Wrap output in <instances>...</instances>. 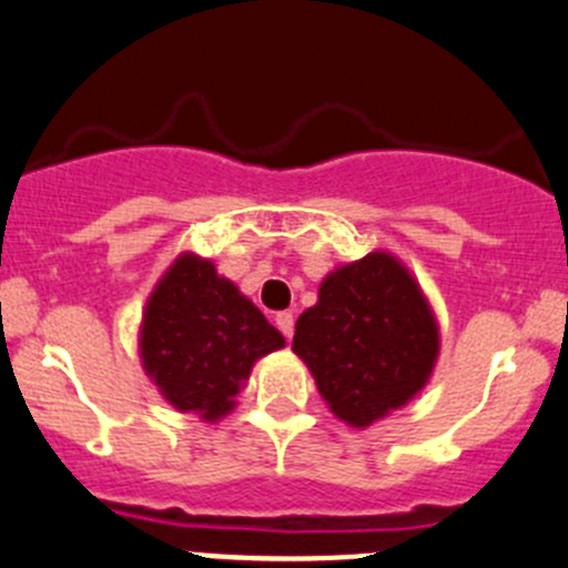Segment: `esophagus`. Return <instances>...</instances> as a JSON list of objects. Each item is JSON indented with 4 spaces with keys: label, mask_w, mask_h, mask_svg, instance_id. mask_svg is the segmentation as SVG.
Segmentation results:
<instances>
[{
    "label": "esophagus",
    "mask_w": 568,
    "mask_h": 568,
    "mask_svg": "<svg viewBox=\"0 0 568 568\" xmlns=\"http://www.w3.org/2000/svg\"><path fill=\"white\" fill-rule=\"evenodd\" d=\"M274 324H277V329L283 332L285 337L294 335V313H277V318H274Z\"/></svg>",
    "instance_id": "obj_1"
}]
</instances>
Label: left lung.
<instances>
[{"label":"left lung","instance_id":"left-lung-1","mask_svg":"<svg viewBox=\"0 0 568 568\" xmlns=\"http://www.w3.org/2000/svg\"><path fill=\"white\" fill-rule=\"evenodd\" d=\"M294 352L332 415L368 428L426 387L439 326L409 268L368 252L326 274L318 302L296 321Z\"/></svg>","mask_w":568,"mask_h":568}]
</instances>
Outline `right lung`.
I'll return each instance as SVG.
<instances>
[{"instance_id": "obj_1", "label": "right lung", "mask_w": 568, "mask_h": 568, "mask_svg": "<svg viewBox=\"0 0 568 568\" xmlns=\"http://www.w3.org/2000/svg\"><path fill=\"white\" fill-rule=\"evenodd\" d=\"M285 337L214 263L183 252L145 305L142 368L178 412L220 420L236 406L255 359Z\"/></svg>"}]
</instances>
